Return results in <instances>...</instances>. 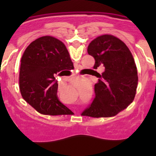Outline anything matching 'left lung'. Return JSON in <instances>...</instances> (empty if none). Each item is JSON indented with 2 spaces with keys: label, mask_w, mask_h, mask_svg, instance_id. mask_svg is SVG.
<instances>
[{
  "label": "left lung",
  "mask_w": 156,
  "mask_h": 156,
  "mask_svg": "<svg viewBox=\"0 0 156 156\" xmlns=\"http://www.w3.org/2000/svg\"><path fill=\"white\" fill-rule=\"evenodd\" d=\"M87 52L95 60L94 69L104 66L94 85L95 98L82 115L112 117L124 110L133 101L138 76L134 59L124 42L110 34L99 36L88 45Z\"/></svg>",
  "instance_id": "8db88e82"
}]
</instances>
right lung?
I'll use <instances>...</instances> for the list:
<instances>
[{
  "mask_svg": "<svg viewBox=\"0 0 156 156\" xmlns=\"http://www.w3.org/2000/svg\"><path fill=\"white\" fill-rule=\"evenodd\" d=\"M73 69L68 50L61 41L51 36L39 37L27 47L21 58L22 97L43 115H69L72 111L58 99V84L55 76Z\"/></svg>",
  "mask_w": 156,
  "mask_h": 156,
  "instance_id": "add662e5",
  "label": "right lung"
}]
</instances>
